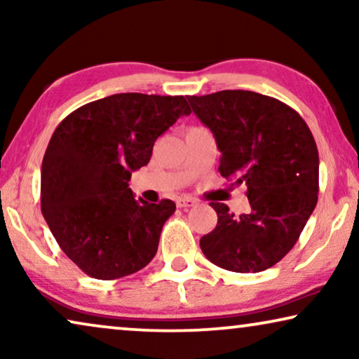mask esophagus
Masks as SVG:
<instances>
[{
	"label": "esophagus",
	"instance_id": "obj_1",
	"mask_svg": "<svg viewBox=\"0 0 359 359\" xmlns=\"http://www.w3.org/2000/svg\"><path fill=\"white\" fill-rule=\"evenodd\" d=\"M176 205H178L180 209H191L196 205V199L194 198H189V196H186V198H180L176 201Z\"/></svg>",
	"mask_w": 359,
	"mask_h": 359
}]
</instances>
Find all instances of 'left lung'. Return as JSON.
Returning <instances> with one entry per match:
<instances>
[{
    "label": "left lung",
    "mask_w": 359,
    "mask_h": 359,
    "mask_svg": "<svg viewBox=\"0 0 359 359\" xmlns=\"http://www.w3.org/2000/svg\"><path fill=\"white\" fill-rule=\"evenodd\" d=\"M220 150L224 178L247 184L250 209L210 203L217 225L201 238L209 262L235 273L271 268L291 252L318 199V150L306 121L271 96L225 90L188 96Z\"/></svg>",
    "instance_id": "left-lung-1"
}]
</instances>
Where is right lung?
Here are the masks:
<instances>
[{
    "label": "right lung",
    "instance_id": "add662e5",
    "mask_svg": "<svg viewBox=\"0 0 359 359\" xmlns=\"http://www.w3.org/2000/svg\"><path fill=\"white\" fill-rule=\"evenodd\" d=\"M189 114L184 96L121 93L78 107L53 132L42 160V215L88 276H129L155 257L176 205L135 199L129 181L155 140Z\"/></svg>",
    "mask_w": 359,
    "mask_h": 359
}]
</instances>
